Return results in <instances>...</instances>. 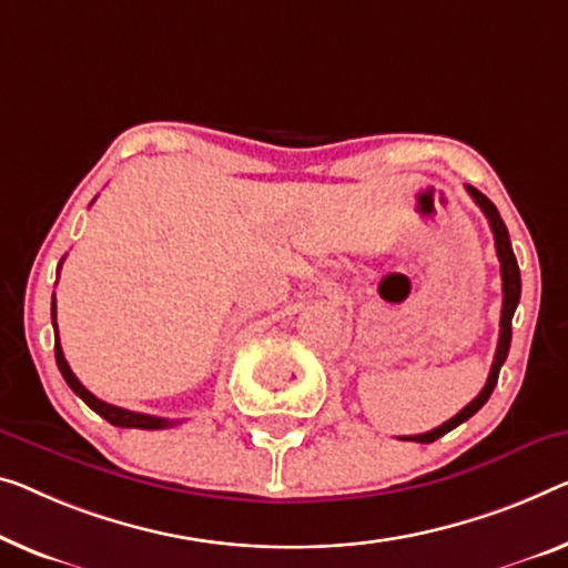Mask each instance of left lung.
I'll use <instances>...</instances> for the list:
<instances>
[{
  "instance_id": "1",
  "label": "left lung",
  "mask_w": 568,
  "mask_h": 568,
  "mask_svg": "<svg viewBox=\"0 0 568 568\" xmlns=\"http://www.w3.org/2000/svg\"><path fill=\"white\" fill-rule=\"evenodd\" d=\"M469 196L474 199V203L485 211L487 222H489V230L495 234V250H497V260H500V273H503V316H500V342H497V352H495V362H493V369H489V377H487V385L481 387V393L474 397V400L467 405V408H462L456 413L454 418H448L442 426L428 430V434H418V436H405L410 438V442H418V444H430L436 442V438H442L448 430L459 426V423L469 420L474 413H477L481 405L489 400V395H493L495 385H497V377H500V367L505 365L507 359V352H510V338H513V313L518 308L520 303V270H518V260L513 255V244H510V234H507V226L500 219V211L495 209V203L489 201L485 193H479L477 189H471L467 185ZM403 438V442H405Z\"/></svg>"
}]
</instances>
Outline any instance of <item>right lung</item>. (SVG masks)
I'll return each instance as SVG.
<instances>
[{
  "label": "right lung",
  "mask_w": 568,
  "mask_h": 568,
  "mask_svg": "<svg viewBox=\"0 0 568 568\" xmlns=\"http://www.w3.org/2000/svg\"><path fill=\"white\" fill-rule=\"evenodd\" d=\"M61 270V265H58ZM53 328H55V362H58V369H61L63 379L68 383V387L81 397L83 403L89 405L91 410L99 413L101 418L112 423V426H120V428H142V430H163V428H171L175 426L178 420L171 418H158V416H145V413H134V410H124V408H116V405H109L104 400H99L97 395H91L87 387L79 383V377L73 375L71 367H68V362L63 357V349H61V342H58V324H55V295H53Z\"/></svg>",
  "instance_id": "right-lung-1"
}]
</instances>
